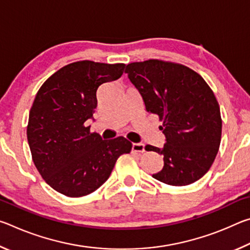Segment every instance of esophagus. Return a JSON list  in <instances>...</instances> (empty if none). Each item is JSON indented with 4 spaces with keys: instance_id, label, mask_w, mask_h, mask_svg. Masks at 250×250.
Instances as JSON below:
<instances>
[{
    "instance_id": "34e87169",
    "label": "esophagus",
    "mask_w": 250,
    "mask_h": 250,
    "mask_svg": "<svg viewBox=\"0 0 250 250\" xmlns=\"http://www.w3.org/2000/svg\"><path fill=\"white\" fill-rule=\"evenodd\" d=\"M131 150H132L133 152H139V153H142V152H145V145H143V143H132Z\"/></svg>"
}]
</instances>
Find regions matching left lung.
Listing matches in <instances>:
<instances>
[{
	"label": "left lung",
	"instance_id": "left-lung-1",
	"mask_svg": "<svg viewBox=\"0 0 250 250\" xmlns=\"http://www.w3.org/2000/svg\"><path fill=\"white\" fill-rule=\"evenodd\" d=\"M130 82L140 92L147 112L163 120V168L152 176L173 186L192 184L213 164L222 137V118L214 92L188 67L149 59L126 65Z\"/></svg>",
	"mask_w": 250,
	"mask_h": 250
}]
</instances>
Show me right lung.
Segmentation results:
<instances>
[{
    "label": "right lung",
    "instance_id": "obj_1",
    "mask_svg": "<svg viewBox=\"0 0 250 250\" xmlns=\"http://www.w3.org/2000/svg\"><path fill=\"white\" fill-rule=\"evenodd\" d=\"M125 64L73 62L42 84L29 111L27 140L34 164L55 191L69 197L88 195L109 179L118 158L132 143L124 137L103 140L90 133L97 90L117 80Z\"/></svg>",
    "mask_w": 250,
    "mask_h": 250
}]
</instances>
